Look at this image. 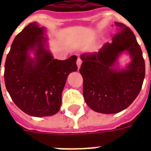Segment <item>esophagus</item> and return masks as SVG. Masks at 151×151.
Segmentation results:
<instances>
[{
  "label": "esophagus",
  "instance_id": "34e87169",
  "mask_svg": "<svg viewBox=\"0 0 151 151\" xmlns=\"http://www.w3.org/2000/svg\"><path fill=\"white\" fill-rule=\"evenodd\" d=\"M81 63H82V61H81V59L80 58H78V60H77V66H78V70L81 68Z\"/></svg>",
  "mask_w": 151,
  "mask_h": 151
}]
</instances>
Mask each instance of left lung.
<instances>
[{
    "mask_svg": "<svg viewBox=\"0 0 151 151\" xmlns=\"http://www.w3.org/2000/svg\"><path fill=\"white\" fill-rule=\"evenodd\" d=\"M117 34L112 43L81 55L83 95L92 110L116 114L129 107L140 92L145 78V62L133 32L122 22H114ZM127 53L131 61L120 68L118 59Z\"/></svg>",
    "mask_w": 151,
    "mask_h": 151,
    "instance_id": "left-lung-1",
    "label": "left lung"
}]
</instances>
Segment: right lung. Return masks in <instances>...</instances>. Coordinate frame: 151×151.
Instances as JSON below:
<instances>
[{"mask_svg": "<svg viewBox=\"0 0 151 151\" xmlns=\"http://www.w3.org/2000/svg\"><path fill=\"white\" fill-rule=\"evenodd\" d=\"M46 34L37 22L27 25L14 39L4 64L7 91L15 105L33 117L59 111L67 77L78 70L76 55L54 59Z\"/></svg>", "mask_w": 151, "mask_h": 151, "instance_id": "obj_1", "label": "right lung"}]
</instances>
